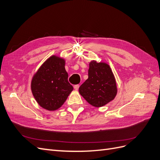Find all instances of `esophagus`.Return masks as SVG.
<instances>
[{"instance_id": "34e87169", "label": "esophagus", "mask_w": 160, "mask_h": 160, "mask_svg": "<svg viewBox=\"0 0 160 160\" xmlns=\"http://www.w3.org/2000/svg\"><path fill=\"white\" fill-rule=\"evenodd\" d=\"M79 88V85H74V89L75 90H78Z\"/></svg>"}]
</instances>
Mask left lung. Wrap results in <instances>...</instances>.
<instances>
[{"instance_id":"left-lung-1","label":"left lung","mask_w":160,"mask_h":160,"mask_svg":"<svg viewBox=\"0 0 160 160\" xmlns=\"http://www.w3.org/2000/svg\"><path fill=\"white\" fill-rule=\"evenodd\" d=\"M79 93L91 105L102 107L117 95V85L110 67L105 62L92 61L89 63L88 79L79 89Z\"/></svg>"}]
</instances>
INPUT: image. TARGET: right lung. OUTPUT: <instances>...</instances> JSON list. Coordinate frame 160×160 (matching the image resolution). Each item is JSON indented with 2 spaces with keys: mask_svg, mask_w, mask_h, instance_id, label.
Masks as SVG:
<instances>
[{
  "mask_svg": "<svg viewBox=\"0 0 160 160\" xmlns=\"http://www.w3.org/2000/svg\"><path fill=\"white\" fill-rule=\"evenodd\" d=\"M63 59L52 55L43 63L31 81V91L42 108L55 111L61 108L73 89L68 81Z\"/></svg>",
  "mask_w": 160,
  "mask_h": 160,
  "instance_id": "right-lung-1",
  "label": "right lung"
}]
</instances>
